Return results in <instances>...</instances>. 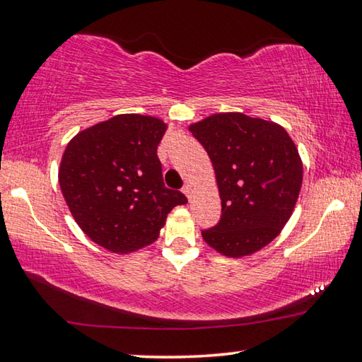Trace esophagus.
Listing matches in <instances>:
<instances>
[{
  "label": "esophagus",
  "instance_id": "obj_1",
  "mask_svg": "<svg viewBox=\"0 0 362 362\" xmlns=\"http://www.w3.org/2000/svg\"><path fill=\"white\" fill-rule=\"evenodd\" d=\"M182 192L186 194V197H187V199H191V196H192V187L189 186V185H186L185 187H182Z\"/></svg>",
  "mask_w": 362,
  "mask_h": 362
}]
</instances>
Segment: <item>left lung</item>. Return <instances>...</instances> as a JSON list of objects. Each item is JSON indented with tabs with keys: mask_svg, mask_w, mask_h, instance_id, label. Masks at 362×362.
Segmentation results:
<instances>
[{
	"mask_svg": "<svg viewBox=\"0 0 362 362\" xmlns=\"http://www.w3.org/2000/svg\"><path fill=\"white\" fill-rule=\"evenodd\" d=\"M212 160L221 216L202 231L226 257L260 251L290 220L303 185L298 148L280 124L243 113H216L189 126Z\"/></svg>",
	"mask_w": 362,
	"mask_h": 362,
	"instance_id": "8db88e82",
	"label": "left lung"
}]
</instances>
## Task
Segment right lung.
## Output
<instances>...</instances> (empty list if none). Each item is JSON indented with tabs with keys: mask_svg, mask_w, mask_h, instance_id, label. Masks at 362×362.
<instances>
[{
	"mask_svg": "<svg viewBox=\"0 0 362 362\" xmlns=\"http://www.w3.org/2000/svg\"><path fill=\"white\" fill-rule=\"evenodd\" d=\"M165 131L153 116L118 115L69 141L59 187L76 223L98 246L127 254L152 244L166 215L187 202L163 182L157 147Z\"/></svg>",
	"mask_w": 362,
	"mask_h": 362,
	"instance_id": "right-lung-1",
	"label": "right lung"
}]
</instances>
